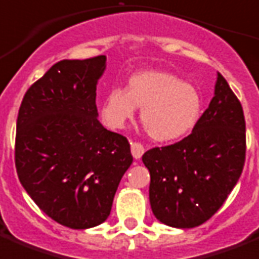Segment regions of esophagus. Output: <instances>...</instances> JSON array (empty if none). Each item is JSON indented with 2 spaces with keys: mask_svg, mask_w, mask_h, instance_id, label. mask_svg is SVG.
Listing matches in <instances>:
<instances>
[{
  "mask_svg": "<svg viewBox=\"0 0 259 259\" xmlns=\"http://www.w3.org/2000/svg\"><path fill=\"white\" fill-rule=\"evenodd\" d=\"M131 152L132 156H134L135 159L138 160L140 159L144 153V147H143L142 143H136V142H132L131 143Z\"/></svg>",
  "mask_w": 259,
  "mask_h": 259,
  "instance_id": "obj_1",
  "label": "esophagus"
}]
</instances>
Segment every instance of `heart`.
I'll return each mask as SVG.
<instances>
[{
	"instance_id": "b5f03b06",
	"label": "heart",
	"mask_w": 259,
	"mask_h": 259,
	"mask_svg": "<svg viewBox=\"0 0 259 259\" xmlns=\"http://www.w3.org/2000/svg\"><path fill=\"white\" fill-rule=\"evenodd\" d=\"M142 108V121L156 142H173L193 130L202 108L201 95L191 83L170 72L147 70L128 79L125 89L107 91L100 114L104 124L120 130Z\"/></svg>"
}]
</instances>
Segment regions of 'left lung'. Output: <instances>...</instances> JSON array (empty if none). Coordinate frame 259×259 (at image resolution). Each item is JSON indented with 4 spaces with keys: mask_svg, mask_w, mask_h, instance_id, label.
I'll return each mask as SVG.
<instances>
[{
    "mask_svg": "<svg viewBox=\"0 0 259 259\" xmlns=\"http://www.w3.org/2000/svg\"><path fill=\"white\" fill-rule=\"evenodd\" d=\"M245 130L240 100L219 72L214 96L192 134L143 155L151 175L149 201L156 219L181 229L208 221L242 173Z\"/></svg>",
    "mask_w": 259,
    "mask_h": 259,
    "instance_id": "8db88e82",
    "label": "left lung"
}]
</instances>
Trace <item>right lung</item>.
Masks as SVG:
<instances>
[{
	"mask_svg": "<svg viewBox=\"0 0 259 259\" xmlns=\"http://www.w3.org/2000/svg\"><path fill=\"white\" fill-rule=\"evenodd\" d=\"M104 68L106 55L58 62L30 86L17 117L19 181L40 210L71 229L106 221L134 160L127 138L96 117Z\"/></svg>",
	"mask_w": 259,
	"mask_h": 259,
	"instance_id": "obj_1",
	"label": "right lung"
}]
</instances>
